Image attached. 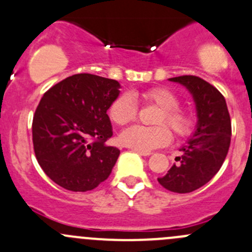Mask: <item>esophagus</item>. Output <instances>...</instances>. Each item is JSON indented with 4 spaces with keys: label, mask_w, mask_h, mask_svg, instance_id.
I'll list each match as a JSON object with an SVG mask.
<instances>
[{
    "label": "esophagus",
    "mask_w": 252,
    "mask_h": 252,
    "mask_svg": "<svg viewBox=\"0 0 252 252\" xmlns=\"http://www.w3.org/2000/svg\"><path fill=\"white\" fill-rule=\"evenodd\" d=\"M134 151H136V153L140 154V155H143V156H150L151 155L150 151H140V150H134Z\"/></svg>",
    "instance_id": "1"
}]
</instances>
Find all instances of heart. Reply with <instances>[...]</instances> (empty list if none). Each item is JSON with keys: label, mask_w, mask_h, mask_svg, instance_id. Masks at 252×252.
Returning <instances> with one entry per match:
<instances>
[{"label": "heart", "mask_w": 252, "mask_h": 252, "mask_svg": "<svg viewBox=\"0 0 252 252\" xmlns=\"http://www.w3.org/2000/svg\"><path fill=\"white\" fill-rule=\"evenodd\" d=\"M145 104L158 108L154 118L155 126H133L124 129L119 135L123 145L134 150L151 151L170 144L172 135L168 126L177 138H186L194 128V118L189 111L178 107L180 98L175 92L166 87H153L141 94ZM138 106L129 94L117 97L109 108V117L117 126H126L136 118Z\"/></svg>", "instance_id": "heart-1"}]
</instances>
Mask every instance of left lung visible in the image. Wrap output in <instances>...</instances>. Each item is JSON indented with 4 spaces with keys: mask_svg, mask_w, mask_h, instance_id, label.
I'll return each instance as SVG.
<instances>
[{
    "mask_svg": "<svg viewBox=\"0 0 252 252\" xmlns=\"http://www.w3.org/2000/svg\"><path fill=\"white\" fill-rule=\"evenodd\" d=\"M170 81L183 85L196 103L197 128L187 145L181 148L177 163L158 181L176 193L193 192L220 170L230 146L231 121L223 94L209 82L192 75L172 77Z\"/></svg>",
    "mask_w": 252,
    "mask_h": 252,
    "instance_id": "1",
    "label": "left lung"
}]
</instances>
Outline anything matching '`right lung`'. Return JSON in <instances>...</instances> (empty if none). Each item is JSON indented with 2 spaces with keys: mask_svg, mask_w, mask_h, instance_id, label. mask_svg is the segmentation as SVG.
Masks as SVG:
<instances>
[{
  "mask_svg": "<svg viewBox=\"0 0 252 252\" xmlns=\"http://www.w3.org/2000/svg\"><path fill=\"white\" fill-rule=\"evenodd\" d=\"M118 81L91 74L66 77L44 94L32 124L38 163L50 180L72 192L91 191L111 175L119 149L107 114Z\"/></svg>",
  "mask_w": 252,
  "mask_h": 252,
  "instance_id": "add662e5",
  "label": "right lung"
}]
</instances>
